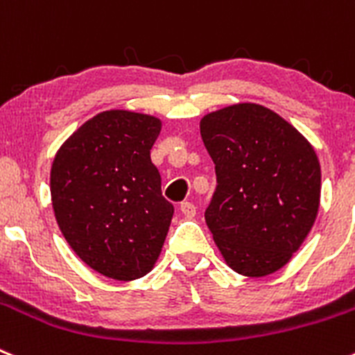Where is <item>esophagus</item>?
Here are the masks:
<instances>
[{
  "instance_id": "1",
  "label": "esophagus",
  "mask_w": 355,
  "mask_h": 355,
  "mask_svg": "<svg viewBox=\"0 0 355 355\" xmlns=\"http://www.w3.org/2000/svg\"><path fill=\"white\" fill-rule=\"evenodd\" d=\"M180 211L187 218H193L196 215V207L193 203H189V201H184V203H180Z\"/></svg>"
}]
</instances>
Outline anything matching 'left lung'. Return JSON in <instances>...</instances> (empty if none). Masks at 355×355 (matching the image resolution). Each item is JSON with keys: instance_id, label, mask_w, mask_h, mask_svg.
<instances>
[{"instance_id": "8db88e82", "label": "left lung", "mask_w": 355, "mask_h": 355, "mask_svg": "<svg viewBox=\"0 0 355 355\" xmlns=\"http://www.w3.org/2000/svg\"><path fill=\"white\" fill-rule=\"evenodd\" d=\"M203 144L217 189L205 211L231 270L266 277L291 261L315 223L320 164L296 128L256 103L207 114Z\"/></svg>"}]
</instances>
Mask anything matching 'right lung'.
I'll return each instance as SVG.
<instances>
[{
  "mask_svg": "<svg viewBox=\"0 0 355 355\" xmlns=\"http://www.w3.org/2000/svg\"><path fill=\"white\" fill-rule=\"evenodd\" d=\"M159 132L154 115L101 112L52 162V208L62 236L89 268L114 280L147 275L170 230L173 205L162 198L150 161Z\"/></svg>",
  "mask_w": 355,
  "mask_h": 355,
  "instance_id": "add662e5",
  "label": "right lung"
}]
</instances>
